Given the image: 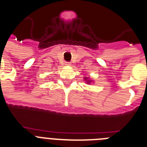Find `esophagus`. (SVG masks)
Returning a JSON list of instances; mask_svg holds the SVG:
<instances>
[{
	"instance_id": "1",
	"label": "esophagus",
	"mask_w": 147,
	"mask_h": 147,
	"mask_svg": "<svg viewBox=\"0 0 147 147\" xmlns=\"http://www.w3.org/2000/svg\"><path fill=\"white\" fill-rule=\"evenodd\" d=\"M65 63H66V66H71V63L70 62H66Z\"/></svg>"
}]
</instances>
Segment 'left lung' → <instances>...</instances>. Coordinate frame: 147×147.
Returning a JSON list of instances; mask_svg holds the SVG:
<instances>
[{
    "label": "left lung",
    "mask_w": 147,
    "mask_h": 147,
    "mask_svg": "<svg viewBox=\"0 0 147 147\" xmlns=\"http://www.w3.org/2000/svg\"><path fill=\"white\" fill-rule=\"evenodd\" d=\"M84 80L86 81V82H87V83H88V84L91 83V81H90V80L88 78H86V77L84 78Z\"/></svg>",
    "instance_id": "8db88e82"
}]
</instances>
